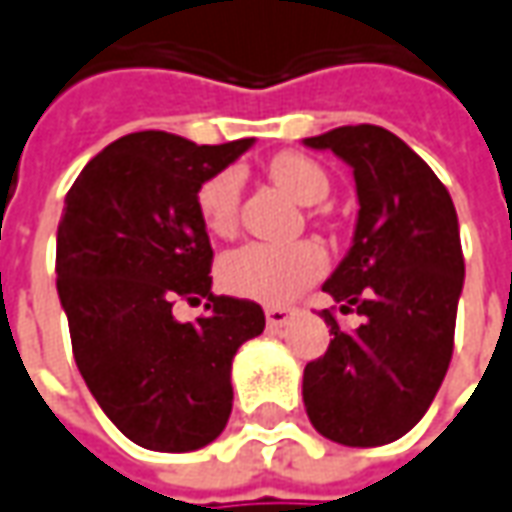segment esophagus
<instances>
[{
	"instance_id": "esophagus-1",
	"label": "esophagus",
	"mask_w": 512,
	"mask_h": 512,
	"mask_svg": "<svg viewBox=\"0 0 512 512\" xmlns=\"http://www.w3.org/2000/svg\"><path fill=\"white\" fill-rule=\"evenodd\" d=\"M291 311L288 308H266V322H269V328H285L288 322H291Z\"/></svg>"
}]
</instances>
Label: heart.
<instances>
[{"label": "heart", "instance_id": "1", "mask_svg": "<svg viewBox=\"0 0 512 512\" xmlns=\"http://www.w3.org/2000/svg\"><path fill=\"white\" fill-rule=\"evenodd\" d=\"M269 176L294 201L314 207L328 196V173L314 159L280 154L269 162ZM241 179L235 170H221L198 187V215L212 235H229L238 218ZM328 266L325 252L311 241L300 243H243L221 257L218 280L229 294L263 305H285L302 288L322 277Z\"/></svg>", "mask_w": 512, "mask_h": 512}]
</instances>
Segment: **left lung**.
<instances>
[{"mask_svg": "<svg viewBox=\"0 0 512 512\" xmlns=\"http://www.w3.org/2000/svg\"><path fill=\"white\" fill-rule=\"evenodd\" d=\"M353 168L358 196L353 243L322 291L364 325L342 330L302 375L314 429L353 448L403 437L434 401L454 350L465 283L457 210L420 156L378 125H342L302 139Z\"/></svg>", "mask_w": 512, "mask_h": 512, "instance_id": "8db88e82", "label": "left lung"}]
</instances>
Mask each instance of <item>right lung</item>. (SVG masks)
Returning a JSON list of instances; mask_svg holds the SVG:
<instances>
[{
  "label": "right lung",
  "mask_w": 512,
  "mask_h": 512,
  "mask_svg": "<svg viewBox=\"0 0 512 512\" xmlns=\"http://www.w3.org/2000/svg\"><path fill=\"white\" fill-rule=\"evenodd\" d=\"M255 139L196 145L125 134L81 170L58 224V297L89 392L131 443L165 454L210 446L232 412V358L266 328L257 302L212 294L198 187ZM176 299H207L179 323Z\"/></svg>",
  "instance_id": "1"
}]
</instances>
